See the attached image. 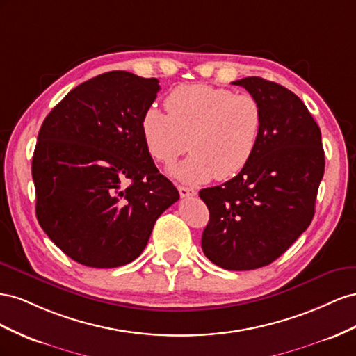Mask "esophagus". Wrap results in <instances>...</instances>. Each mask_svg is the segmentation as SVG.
I'll return each mask as SVG.
<instances>
[{"label": "esophagus", "instance_id": "esophagus-1", "mask_svg": "<svg viewBox=\"0 0 356 356\" xmlns=\"http://www.w3.org/2000/svg\"><path fill=\"white\" fill-rule=\"evenodd\" d=\"M179 194L181 198H189V197H195L197 191L194 188H188V186H177Z\"/></svg>", "mask_w": 356, "mask_h": 356}]
</instances>
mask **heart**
I'll return each instance as SVG.
<instances>
[{
	"label": "heart",
	"mask_w": 356,
	"mask_h": 356,
	"mask_svg": "<svg viewBox=\"0 0 356 356\" xmlns=\"http://www.w3.org/2000/svg\"><path fill=\"white\" fill-rule=\"evenodd\" d=\"M164 104L168 115L156 107L145 111L141 136L152 158L164 165L192 152L171 168L176 179L185 184L227 180L249 164L264 125L255 97L197 83L172 89Z\"/></svg>",
	"instance_id": "obj_1"
}]
</instances>
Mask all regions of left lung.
<instances>
[{"instance_id": "8db88e82", "label": "left lung", "mask_w": 356, "mask_h": 356, "mask_svg": "<svg viewBox=\"0 0 356 356\" xmlns=\"http://www.w3.org/2000/svg\"><path fill=\"white\" fill-rule=\"evenodd\" d=\"M262 107L258 147L236 177L200 191L210 211L204 255L225 270H255L277 259L314 215L323 177L321 129L302 101L270 80H236Z\"/></svg>"}]
</instances>
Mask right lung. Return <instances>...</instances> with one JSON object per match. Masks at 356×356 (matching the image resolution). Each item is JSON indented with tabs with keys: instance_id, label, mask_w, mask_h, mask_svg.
I'll list each match as a JSON object with an SVG mask.
<instances>
[{
	"instance_id": "obj_1",
	"label": "right lung",
	"mask_w": 356,
	"mask_h": 356,
	"mask_svg": "<svg viewBox=\"0 0 356 356\" xmlns=\"http://www.w3.org/2000/svg\"><path fill=\"white\" fill-rule=\"evenodd\" d=\"M158 83L108 71L70 90L40 128L33 156L38 223L86 267L134 261L156 219L179 200L141 136Z\"/></svg>"
}]
</instances>
